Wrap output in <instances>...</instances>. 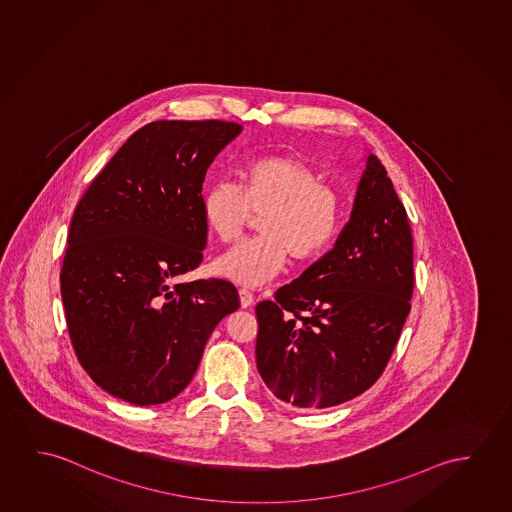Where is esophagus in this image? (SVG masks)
Here are the masks:
<instances>
[{
    "label": "esophagus",
    "instance_id": "1",
    "mask_svg": "<svg viewBox=\"0 0 512 512\" xmlns=\"http://www.w3.org/2000/svg\"><path fill=\"white\" fill-rule=\"evenodd\" d=\"M239 301H241V308H250L253 305V301H255V298H253L252 291H248V289H239Z\"/></svg>",
    "mask_w": 512,
    "mask_h": 512
}]
</instances>
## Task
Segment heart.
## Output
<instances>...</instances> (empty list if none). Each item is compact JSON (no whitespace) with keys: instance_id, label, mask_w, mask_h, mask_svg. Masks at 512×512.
I'll use <instances>...</instances> for the list:
<instances>
[{"instance_id":"heart-1","label":"heart","mask_w":512,"mask_h":512,"mask_svg":"<svg viewBox=\"0 0 512 512\" xmlns=\"http://www.w3.org/2000/svg\"><path fill=\"white\" fill-rule=\"evenodd\" d=\"M205 225L221 243L236 241L252 214L260 236L214 260L230 282L259 287L282 273L287 257L307 262L323 255L339 234L342 204L321 173L296 156H269L244 166L241 186L214 182L202 198Z\"/></svg>"}]
</instances>
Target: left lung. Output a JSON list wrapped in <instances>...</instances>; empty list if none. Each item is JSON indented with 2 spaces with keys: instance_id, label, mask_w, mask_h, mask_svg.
<instances>
[{
  "instance_id": "1",
  "label": "left lung",
  "mask_w": 512,
  "mask_h": 512,
  "mask_svg": "<svg viewBox=\"0 0 512 512\" xmlns=\"http://www.w3.org/2000/svg\"><path fill=\"white\" fill-rule=\"evenodd\" d=\"M413 285L408 214L385 166L369 154L333 250L255 307L260 378L299 409L363 394L394 353Z\"/></svg>"
}]
</instances>
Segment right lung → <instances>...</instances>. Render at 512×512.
I'll use <instances>...</instances> for the list:
<instances>
[{
  "mask_svg": "<svg viewBox=\"0 0 512 512\" xmlns=\"http://www.w3.org/2000/svg\"><path fill=\"white\" fill-rule=\"evenodd\" d=\"M243 127L158 120L129 136L81 197L60 285L74 353L108 394L136 406L189 385L216 324L239 308L220 278H175L204 259L205 172Z\"/></svg>",
  "mask_w": 512,
  "mask_h": 512,
  "instance_id": "1",
  "label": "right lung"
}]
</instances>
